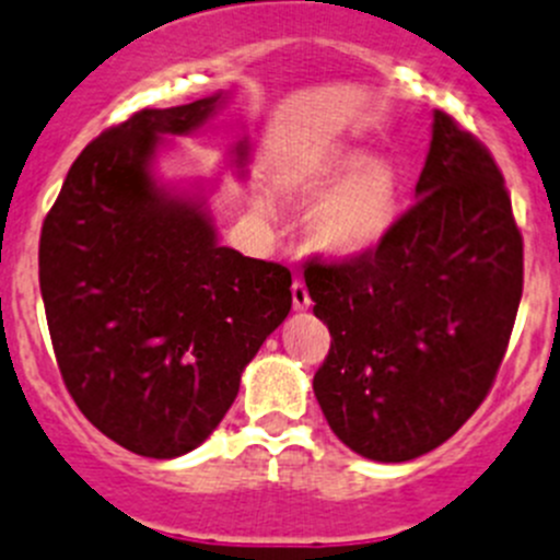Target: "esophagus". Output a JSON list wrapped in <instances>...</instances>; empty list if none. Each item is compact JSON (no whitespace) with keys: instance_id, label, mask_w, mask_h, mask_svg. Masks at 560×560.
I'll return each mask as SVG.
<instances>
[{"instance_id":"obj_1","label":"esophagus","mask_w":560,"mask_h":560,"mask_svg":"<svg viewBox=\"0 0 560 560\" xmlns=\"http://www.w3.org/2000/svg\"><path fill=\"white\" fill-rule=\"evenodd\" d=\"M292 306H295V312H306L312 306V298H308L306 284L301 279L292 281Z\"/></svg>"}]
</instances>
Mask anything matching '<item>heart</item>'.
<instances>
[{
    "instance_id": "1",
    "label": "heart",
    "mask_w": 560,
    "mask_h": 560,
    "mask_svg": "<svg viewBox=\"0 0 560 560\" xmlns=\"http://www.w3.org/2000/svg\"><path fill=\"white\" fill-rule=\"evenodd\" d=\"M303 188L322 194L312 210V241L334 257H358L383 241L399 210V180L388 161L334 153L319 161Z\"/></svg>"
}]
</instances>
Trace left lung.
Masks as SVG:
<instances>
[{"label": "left lung", "instance_id": "left-lung-1", "mask_svg": "<svg viewBox=\"0 0 560 560\" xmlns=\"http://www.w3.org/2000/svg\"><path fill=\"white\" fill-rule=\"evenodd\" d=\"M330 350L314 396L345 446L407 463L490 394L523 298V235L490 150L435 112L416 202L366 254L303 270Z\"/></svg>", "mask_w": 560, "mask_h": 560}]
</instances>
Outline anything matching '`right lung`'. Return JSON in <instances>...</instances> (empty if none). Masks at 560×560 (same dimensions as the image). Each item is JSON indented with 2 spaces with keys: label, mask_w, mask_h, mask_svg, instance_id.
<instances>
[{
  "label": "right lung",
  "mask_w": 560,
  "mask_h": 560,
  "mask_svg": "<svg viewBox=\"0 0 560 560\" xmlns=\"http://www.w3.org/2000/svg\"><path fill=\"white\" fill-rule=\"evenodd\" d=\"M219 95L142 108L95 136L40 230V292L65 388L142 457L197 448L292 306L284 265L215 243L202 205L150 177L159 136L191 133ZM248 148L237 144V164Z\"/></svg>",
  "instance_id": "right-lung-1"
}]
</instances>
